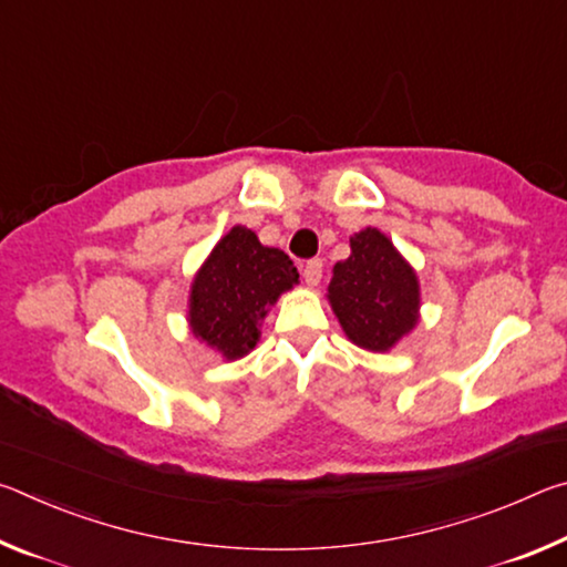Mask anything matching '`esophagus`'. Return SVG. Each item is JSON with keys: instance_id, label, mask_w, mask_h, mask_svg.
<instances>
[{"instance_id": "obj_1", "label": "esophagus", "mask_w": 567, "mask_h": 567, "mask_svg": "<svg viewBox=\"0 0 567 567\" xmlns=\"http://www.w3.org/2000/svg\"><path fill=\"white\" fill-rule=\"evenodd\" d=\"M302 277H305V282L310 285V287L320 285V280H322V260H310V262H307L302 267Z\"/></svg>"}]
</instances>
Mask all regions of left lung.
Here are the masks:
<instances>
[{"label": "left lung", "instance_id": "1", "mask_svg": "<svg viewBox=\"0 0 567 567\" xmlns=\"http://www.w3.org/2000/svg\"><path fill=\"white\" fill-rule=\"evenodd\" d=\"M350 257L332 267L328 300L348 340L388 352L420 320V282L395 245L375 227L350 237Z\"/></svg>", "mask_w": 567, "mask_h": 567}]
</instances>
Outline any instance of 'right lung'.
<instances>
[{"label":"right lung","instance_id":"1","mask_svg":"<svg viewBox=\"0 0 567 567\" xmlns=\"http://www.w3.org/2000/svg\"><path fill=\"white\" fill-rule=\"evenodd\" d=\"M297 280V267L282 249L265 247L252 229L235 225L192 280V334L225 360L245 358L260 342L267 310Z\"/></svg>","mask_w":567,"mask_h":567}]
</instances>
